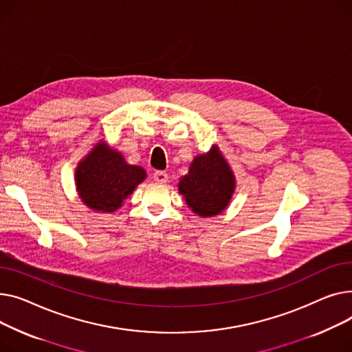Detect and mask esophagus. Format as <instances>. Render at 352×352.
I'll return each instance as SVG.
<instances>
[{
  "instance_id": "34e87169",
  "label": "esophagus",
  "mask_w": 352,
  "mask_h": 352,
  "mask_svg": "<svg viewBox=\"0 0 352 352\" xmlns=\"http://www.w3.org/2000/svg\"><path fill=\"white\" fill-rule=\"evenodd\" d=\"M168 179H169V176L166 172H155V175H153V180L156 183H166Z\"/></svg>"
}]
</instances>
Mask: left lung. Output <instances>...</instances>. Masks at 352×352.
Instances as JSON below:
<instances>
[{
    "label": "left lung",
    "instance_id": "8db88e82",
    "mask_svg": "<svg viewBox=\"0 0 352 352\" xmlns=\"http://www.w3.org/2000/svg\"><path fill=\"white\" fill-rule=\"evenodd\" d=\"M179 193L200 217H214L229 206L236 190V176L217 144L208 153L197 155L189 173L179 179Z\"/></svg>",
    "mask_w": 352,
    "mask_h": 352
}]
</instances>
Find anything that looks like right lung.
<instances>
[{"mask_svg":"<svg viewBox=\"0 0 352 352\" xmlns=\"http://www.w3.org/2000/svg\"><path fill=\"white\" fill-rule=\"evenodd\" d=\"M146 179L138 164H129L123 155L99 140L82 157L75 169V184L79 199L98 213H113Z\"/></svg>","mask_w":352,"mask_h":352,"instance_id":"1","label":"right lung"}]
</instances>
